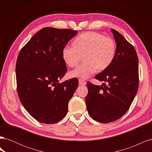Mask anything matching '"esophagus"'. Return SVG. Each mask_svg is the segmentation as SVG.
Segmentation results:
<instances>
[{
	"label": "esophagus",
	"mask_w": 152,
	"mask_h": 152,
	"mask_svg": "<svg viewBox=\"0 0 152 152\" xmlns=\"http://www.w3.org/2000/svg\"><path fill=\"white\" fill-rule=\"evenodd\" d=\"M79 85H80V86H85L86 84V82L82 79H79Z\"/></svg>",
	"instance_id": "obj_1"
}]
</instances>
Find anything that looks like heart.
Returning <instances> with one entry per match:
<instances>
[{"label":"heart","instance_id":"b5f03b06","mask_svg":"<svg viewBox=\"0 0 152 152\" xmlns=\"http://www.w3.org/2000/svg\"><path fill=\"white\" fill-rule=\"evenodd\" d=\"M116 45L110 37L95 31L82 34L75 39L73 45L63 48L62 57L70 67L76 66L83 56L84 62L70 72L72 77L86 79L97 70L107 69L115 56Z\"/></svg>","mask_w":152,"mask_h":152}]
</instances>
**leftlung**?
Returning a JSON list of instances; mask_svg holds the SVG:
<instances>
[{
  "mask_svg": "<svg viewBox=\"0 0 152 152\" xmlns=\"http://www.w3.org/2000/svg\"><path fill=\"white\" fill-rule=\"evenodd\" d=\"M111 30L117 44L115 56L111 65L95 76L107 84H87V111L94 120L102 123L117 121L126 113L139 86L138 58L134 48L120 33Z\"/></svg>",
  "mask_w": 152,
  "mask_h": 152,
  "instance_id": "obj_1",
  "label": "left lung"
}]
</instances>
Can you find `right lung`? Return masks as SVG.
<instances>
[{
	"mask_svg": "<svg viewBox=\"0 0 152 152\" xmlns=\"http://www.w3.org/2000/svg\"><path fill=\"white\" fill-rule=\"evenodd\" d=\"M78 31L46 27L39 30L23 48L16 65L17 91L31 117L45 124L61 121L79 86L73 78L59 83L67 71L62 51Z\"/></svg>",
	"mask_w": 152,
	"mask_h": 152,
	"instance_id": "obj_1",
	"label": "right lung"
}]
</instances>
